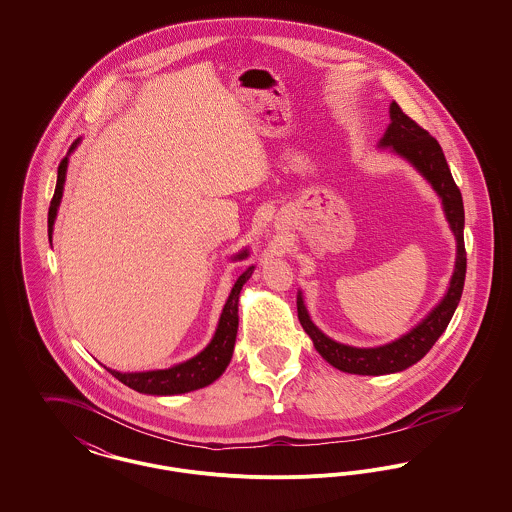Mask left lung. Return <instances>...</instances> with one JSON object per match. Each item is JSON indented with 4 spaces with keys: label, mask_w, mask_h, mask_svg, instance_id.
<instances>
[{
    "label": "left lung",
    "mask_w": 512,
    "mask_h": 512,
    "mask_svg": "<svg viewBox=\"0 0 512 512\" xmlns=\"http://www.w3.org/2000/svg\"><path fill=\"white\" fill-rule=\"evenodd\" d=\"M390 117V126L384 138L380 140V146L393 147L395 153L411 161L438 192L443 201L445 217L449 220L451 230L457 238V263H455V272H453L447 295L443 297L438 307L407 336L382 347L359 349V347L341 345L338 341L326 338L311 322L301 295L297 297V317L303 330L311 336L318 353L338 370L351 372V374H366V376L391 374L418 363L432 349V345L438 341L439 336L445 332L449 320L461 301L464 276H466L463 195L451 176L441 146L436 138L430 136L428 130H424L418 122L407 117L395 101L390 105Z\"/></svg>",
    "instance_id": "obj_1"
}]
</instances>
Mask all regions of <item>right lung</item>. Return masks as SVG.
<instances>
[{
	"mask_svg": "<svg viewBox=\"0 0 512 512\" xmlns=\"http://www.w3.org/2000/svg\"><path fill=\"white\" fill-rule=\"evenodd\" d=\"M76 142L69 151H73ZM67 163H69L67 157H63L61 163H59L57 184H55V192L51 197V203H49V242H51V232H53V220H55L57 207H59V201H61V195H63ZM244 257H247V249L242 251L236 259H244ZM253 268L255 267L245 268L244 272L240 274V278L236 280V284L230 292V297H228V301L222 309L215 338L199 355H195L194 359H190L182 365L165 368V370H147V372H117V370H111V368H107V370L124 386L140 391V393H151V395L188 393V391L199 390V388H205V386L213 384L232 359L236 334H238V299H240L242 286L249 280Z\"/></svg>",
	"mask_w": 512,
	"mask_h": 512,
	"instance_id": "add662e5",
	"label": "right lung"
}]
</instances>
